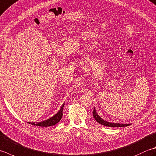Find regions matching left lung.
<instances>
[{
    "label": "left lung",
    "instance_id": "obj_1",
    "mask_svg": "<svg viewBox=\"0 0 156 156\" xmlns=\"http://www.w3.org/2000/svg\"><path fill=\"white\" fill-rule=\"evenodd\" d=\"M93 115L94 118L95 119L96 121L97 122H99L100 124L104 125V126H109V127H124V126H128L130 125V124H120V123H112V122H108L103 120V119L101 118L99 115L97 114L95 109H93Z\"/></svg>",
    "mask_w": 156,
    "mask_h": 156
}]
</instances>
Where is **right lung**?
I'll list each match as a JSON object with an SVG mask.
<instances>
[{
    "instance_id": "obj_1",
    "label": "right lung",
    "mask_w": 156,
    "mask_h": 156,
    "mask_svg": "<svg viewBox=\"0 0 156 156\" xmlns=\"http://www.w3.org/2000/svg\"><path fill=\"white\" fill-rule=\"evenodd\" d=\"M64 107V104L62 106V108L59 109V111L58 112L57 114L53 115V117L51 118L48 119L47 120H44L43 122H28L29 124L32 125H34V126H42V127H47V126H53V125H55L57 124L59 122L62 120V116H63V109Z\"/></svg>"
}]
</instances>
